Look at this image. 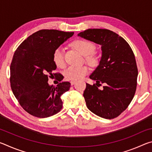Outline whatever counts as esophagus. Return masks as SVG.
Returning a JSON list of instances; mask_svg holds the SVG:
<instances>
[{
    "mask_svg": "<svg viewBox=\"0 0 152 152\" xmlns=\"http://www.w3.org/2000/svg\"><path fill=\"white\" fill-rule=\"evenodd\" d=\"M76 83V81H71L70 82V84H71V85H74V84Z\"/></svg>",
    "mask_w": 152,
    "mask_h": 152,
    "instance_id": "34e87169",
    "label": "esophagus"
}]
</instances>
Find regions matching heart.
<instances>
[{
	"instance_id": "1",
	"label": "heart",
	"mask_w": 152,
	"mask_h": 152,
	"mask_svg": "<svg viewBox=\"0 0 152 152\" xmlns=\"http://www.w3.org/2000/svg\"><path fill=\"white\" fill-rule=\"evenodd\" d=\"M72 46L84 56H86V60L90 65L95 66L98 63V59L93 53L95 46L91 42L86 39H78L72 43ZM53 60L58 67L63 68L65 66L62 48L59 47L56 49L53 54ZM88 72L89 68L87 66H70L64 72V76L68 80L76 81L83 78Z\"/></svg>"
}]
</instances>
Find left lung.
Masks as SVG:
<instances>
[{
    "mask_svg": "<svg viewBox=\"0 0 152 152\" xmlns=\"http://www.w3.org/2000/svg\"><path fill=\"white\" fill-rule=\"evenodd\" d=\"M78 36L101 45L102 56L86 84L83 96L91 112L102 118L117 117L127 109L137 88L138 70L130 45L116 33L105 29H88ZM104 84V89L97 88Z\"/></svg>",
    "mask_w": 152,
    "mask_h": 152,
    "instance_id": "8db88e82",
    "label": "left lung"
}]
</instances>
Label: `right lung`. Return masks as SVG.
<instances>
[{
    "instance_id": "right-lung-1",
    "label": "right lung",
    "mask_w": 152,
    "mask_h": 152,
    "mask_svg": "<svg viewBox=\"0 0 152 152\" xmlns=\"http://www.w3.org/2000/svg\"><path fill=\"white\" fill-rule=\"evenodd\" d=\"M74 35L55 29H42L24 40L15 51L11 64L10 82L20 106L33 116L45 118L60 112L61 94L70 89L69 82L50 86L48 77L61 81L64 76L52 73L56 65L53 54L56 48Z\"/></svg>"
}]
</instances>
